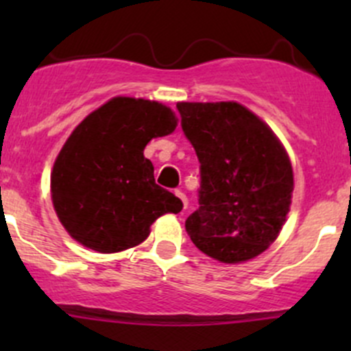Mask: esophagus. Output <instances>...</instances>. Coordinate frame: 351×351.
I'll return each mask as SVG.
<instances>
[{
  "instance_id": "34e87169",
  "label": "esophagus",
  "mask_w": 351,
  "mask_h": 351,
  "mask_svg": "<svg viewBox=\"0 0 351 351\" xmlns=\"http://www.w3.org/2000/svg\"><path fill=\"white\" fill-rule=\"evenodd\" d=\"M175 195L180 198V207H182V208H186V205H189V202H186L185 193H183L182 190H180V189H176V190H175Z\"/></svg>"
}]
</instances>
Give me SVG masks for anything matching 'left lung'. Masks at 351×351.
Segmentation results:
<instances>
[{"label":"left lung","mask_w":351,"mask_h":351,"mask_svg":"<svg viewBox=\"0 0 351 351\" xmlns=\"http://www.w3.org/2000/svg\"><path fill=\"white\" fill-rule=\"evenodd\" d=\"M176 108L200 162L198 208L185 222L190 239L222 263L258 256L289 214V154L274 130L236 101H180Z\"/></svg>","instance_id":"left-lung-1"}]
</instances>
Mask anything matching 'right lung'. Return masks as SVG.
I'll use <instances>...</instances> for the list:
<instances>
[{
    "label": "right lung",
    "mask_w": 351,
    "mask_h": 351,
    "mask_svg": "<svg viewBox=\"0 0 351 351\" xmlns=\"http://www.w3.org/2000/svg\"><path fill=\"white\" fill-rule=\"evenodd\" d=\"M178 125L158 101L115 97L67 137L51 175V195L64 229L98 253H119L149 236L162 214H178L180 198L154 182L144 147Z\"/></svg>",
    "instance_id": "1"
}]
</instances>
